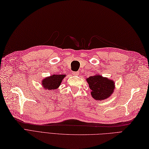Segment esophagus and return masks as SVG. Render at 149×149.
<instances>
[{
  "instance_id": "obj_1",
  "label": "esophagus",
  "mask_w": 149,
  "mask_h": 149,
  "mask_svg": "<svg viewBox=\"0 0 149 149\" xmlns=\"http://www.w3.org/2000/svg\"><path fill=\"white\" fill-rule=\"evenodd\" d=\"M73 74L74 75H78L79 74V72H78V71H74L73 73Z\"/></svg>"
}]
</instances>
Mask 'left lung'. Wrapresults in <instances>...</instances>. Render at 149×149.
Returning a JSON list of instances; mask_svg holds the SVG:
<instances>
[{
	"mask_svg": "<svg viewBox=\"0 0 149 149\" xmlns=\"http://www.w3.org/2000/svg\"><path fill=\"white\" fill-rule=\"evenodd\" d=\"M88 85L91 90V96L96 100H103L109 97L114 91V82L97 74L86 79Z\"/></svg>",
	"mask_w": 149,
	"mask_h": 149,
	"instance_id": "left-lung-1",
	"label": "left lung"
}]
</instances>
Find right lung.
Listing matches in <instances>:
<instances>
[{"label":"right lung","mask_w":149,"mask_h":149,"mask_svg":"<svg viewBox=\"0 0 149 149\" xmlns=\"http://www.w3.org/2000/svg\"><path fill=\"white\" fill-rule=\"evenodd\" d=\"M65 74H53L42 80V86L46 90H55L61 84Z\"/></svg>","instance_id":"right-lung-1"}]
</instances>
